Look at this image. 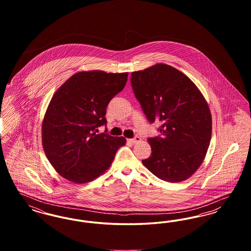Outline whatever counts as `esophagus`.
I'll return each mask as SVG.
<instances>
[{
	"mask_svg": "<svg viewBox=\"0 0 251 251\" xmlns=\"http://www.w3.org/2000/svg\"><path fill=\"white\" fill-rule=\"evenodd\" d=\"M129 141H130V142H131V144H136L141 141V138H140L139 136H135L134 138H131V139H129Z\"/></svg>",
	"mask_w": 251,
	"mask_h": 251,
	"instance_id": "obj_1",
	"label": "esophagus"
}]
</instances>
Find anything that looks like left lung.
<instances>
[{
    "instance_id": "obj_1",
    "label": "left lung",
    "mask_w": 251,
    "mask_h": 251,
    "mask_svg": "<svg viewBox=\"0 0 251 251\" xmlns=\"http://www.w3.org/2000/svg\"><path fill=\"white\" fill-rule=\"evenodd\" d=\"M133 93L161 137L149 138L151 154L142 161L157 178L179 182L202 164L212 136V115L201 90L177 69L155 64L131 72Z\"/></svg>"
}]
</instances>
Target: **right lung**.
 Returning <instances> with one entry per match:
<instances>
[{
  "mask_svg": "<svg viewBox=\"0 0 251 251\" xmlns=\"http://www.w3.org/2000/svg\"><path fill=\"white\" fill-rule=\"evenodd\" d=\"M128 74L77 72L52 96L42 122V146L63 178L74 183L95 179L126 144L123 136L96 131L106 124L108 103L124 88Z\"/></svg>",
  "mask_w": 251,
  "mask_h": 251,
  "instance_id": "right-lung-1",
  "label": "right lung"
}]
</instances>
